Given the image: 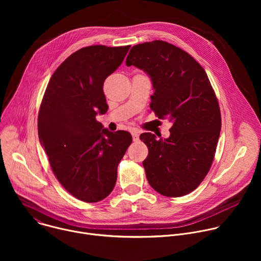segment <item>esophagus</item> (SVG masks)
<instances>
[{"instance_id":"esophagus-1","label":"esophagus","mask_w":261,"mask_h":261,"mask_svg":"<svg viewBox=\"0 0 261 261\" xmlns=\"http://www.w3.org/2000/svg\"><path fill=\"white\" fill-rule=\"evenodd\" d=\"M132 137H133V141H138L139 140V134L137 131H132L131 132Z\"/></svg>"}]
</instances>
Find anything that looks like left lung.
<instances>
[{
	"label": "left lung",
	"instance_id": "obj_1",
	"mask_svg": "<svg viewBox=\"0 0 261 261\" xmlns=\"http://www.w3.org/2000/svg\"><path fill=\"white\" fill-rule=\"evenodd\" d=\"M126 65L151 77L150 107L172 123L168 138L139 136L148 148L142 162L146 178L164 196L187 195L207 174L221 131L220 107L206 73L188 53L161 40L134 45Z\"/></svg>",
	"mask_w": 261,
	"mask_h": 261
}]
</instances>
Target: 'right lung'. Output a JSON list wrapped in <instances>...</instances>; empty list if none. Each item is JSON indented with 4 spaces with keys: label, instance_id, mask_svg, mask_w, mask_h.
<instances>
[{
    "label": "right lung",
    "instance_id": "1",
    "mask_svg": "<svg viewBox=\"0 0 261 261\" xmlns=\"http://www.w3.org/2000/svg\"><path fill=\"white\" fill-rule=\"evenodd\" d=\"M130 45H92L68 57L55 71L38 115L39 140L63 187L85 202L114 190L118 165L132 136L110 132L96 121L108 106L104 81L123 63Z\"/></svg>",
    "mask_w": 261,
    "mask_h": 261
}]
</instances>
